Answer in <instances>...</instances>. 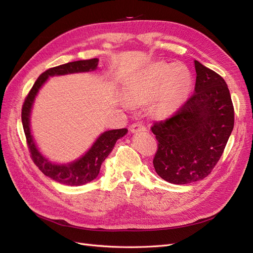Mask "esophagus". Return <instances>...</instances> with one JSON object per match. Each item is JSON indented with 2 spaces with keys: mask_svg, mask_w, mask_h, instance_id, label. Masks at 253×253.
Instances as JSON below:
<instances>
[{
  "mask_svg": "<svg viewBox=\"0 0 253 253\" xmlns=\"http://www.w3.org/2000/svg\"><path fill=\"white\" fill-rule=\"evenodd\" d=\"M144 129H145V126H143L140 124H133L131 126H129V131H131L132 133H137V132H139V131H144Z\"/></svg>",
  "mask_w": 253,
  "mask_h": 253,
  "instance_id": "1",
  "label": "esophagus"
}]
</instances>
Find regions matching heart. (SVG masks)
<instances>
[{
	"instance_id": "b5f03b06",
	"label": "heart",
	"mask_w": 253,
	"mask_h": 253,
	"mask_svg": "<svg viewBox=\"0 0 253 253\" xmlns=\"http://www.w3.org/2000/svg\"><path fill=\"white\" fill-rule=\"evenodd\" d=\"M190 86L191 74L185 65L156 62L129 76L124 83V95L132 104L154 99V111L160 116H169L185 100Z\"/></svg>"
}]
</instances>
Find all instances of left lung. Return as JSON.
Wrapping results in <instances>:
<instances>
[{"instance_id": "obj_1", "label": "left lung", "mask_w": 253, "mask_h": 253, "mask_svg": "<svg viewBox=\"0 0 253 253\" xmlns=\"http://www.w3.org/2000/svg\"><path fill=\"white\" fill-rule=\"evenodd\" d=\"M194 94L173 117L156 122L158 150L153 165L170 183L186 185L208 176L225 150L234 126L231 96L218 74L194 60Z\"/></svg>"}]
</instances>
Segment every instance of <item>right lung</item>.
<instances>
[{
    "label": "right lung",
    "instance_id": "obj_1",
    "mask_svg": "<svg viewBox=\"0 0 253 253\" xmlns=\"http://www.w3.org/2000/svg\"><path fill=\"white\" fill-rule=\"evenodd\" d=\"M99 59L79 60L66 64L52 67L40 75V77L35 82L33 88L30 89L28 96L25 99L22 109V124L27 139L28 148L32 154L34 163L38 168L52 180L66 186H82L94 180L99 172L105 158L110 155L114 149V145L119 138H122L126 133V128L109 129L98 136V138L91 144V147L79 158L65 164L52 163L43 155V153L38 148L32 134L30 126V117L36 97L39 90L50 77L55 76H64L68 74L88 73L97 70Z\"/></svg>",
    "mask_w": 253,
    "mask_h": 253
}]
</instances>
